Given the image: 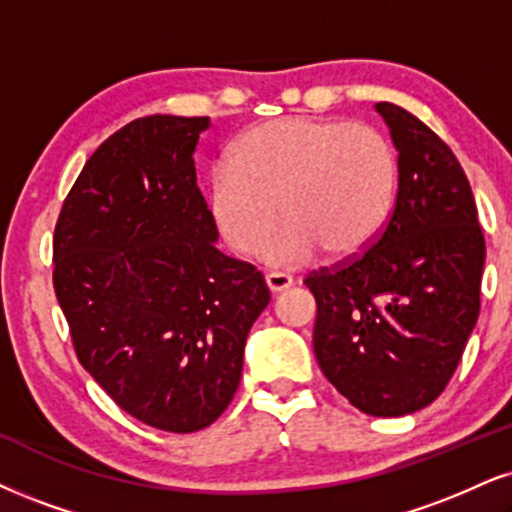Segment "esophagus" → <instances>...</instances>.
<instances>
[{"label": "esophagus", "mask_w": 512, "mask_h": 512, "mask_svg": "<svg viewBox=\"0 0 512 512\" xmlns=\"http://www.w3.org/2000/svg\"><path fill=\"white\" fill-rule=\"evenodd\" d=\"M266 285H268V289L270 292H282V289H287V287H292L294 285V280H292V275H287V273H277V270H273V273H268L266 275Z\"/></svg>", "instance_id": "esophagus-1"}]
</instances>
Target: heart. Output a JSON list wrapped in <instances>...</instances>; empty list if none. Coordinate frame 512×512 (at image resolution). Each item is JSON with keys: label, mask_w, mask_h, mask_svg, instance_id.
I'll return each instance as SVG.
<instances>
[{"label": "heart", "mask_w": 512, "mask_h": 512, "mask_svg": "<svg viewBox=\"0 0 512 512\" xmlns=\"http://www.w3.org/2000/svg\"><path fill=\"white\" fill-rule=\"evenodd\" d=\"M208 182V208L232 249L254 256L282 216L266 258L304 266L320 251L363 254L380 237L396 201V156L370 125L292 116L254 125Z\"/></svg>", "instance_id": "1"}]
</instances>
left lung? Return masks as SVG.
Returning a JSON list of instances; mask_svg holds the SVG:
<instances>
[{
  "label": "left lung",
  "instance_id": "left-lung-1",
  "mask_svg": "<svg viewBox=\"0 0 512 512\" xmlns=\"http://www.w3.org/2000/svg\"><path fill=\"white\" fill-rule=\"evenodd\" d=\"M399 151L394 211L363 254L313 270V351L342 396L375 418L430 406L479 315L484 246L470 182L437 132L375 104Z\"/></svg>",
  "mask_w": 512,
  "mask_h": 512
}]
</instances>
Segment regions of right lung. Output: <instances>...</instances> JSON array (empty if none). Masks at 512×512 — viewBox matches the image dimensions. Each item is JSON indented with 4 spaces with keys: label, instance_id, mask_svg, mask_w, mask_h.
<instances>
[{
    "label": "right lung",
    "instance_id": "obj_1",
    "mask_svg": "<svg viewBox=\"0 0 512 512\" xmlns=\"http://www.w3.org/2000/svg\"><path fill=\"white\" fill-rule=\"evenodd\" d=\"M208 118L147 116L85 163L54 230V292L73 349L125 413L204 430L239 387L266 280L216 249L194 151Z\"/></svg>",
    "mask_w": 512,
    "mask_h": 512
}]
</instances>
